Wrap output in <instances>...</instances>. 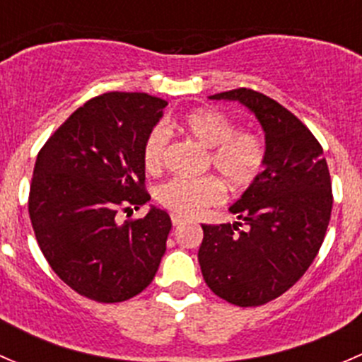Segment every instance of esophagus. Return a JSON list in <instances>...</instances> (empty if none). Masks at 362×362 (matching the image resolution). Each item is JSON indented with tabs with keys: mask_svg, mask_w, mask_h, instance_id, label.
Masks as SVG:
<instances>
[{
	"mask_svg": "<svg viewBox=\"0 0 362 362\" xmlns=\"http://www.w3.org/2000/svg\"><path fill=\"white\" fill-rule=\"evenodd\" d=\"M171 222H173V226H180V224H184L185 218L180 217V215L173 214V215H171Z\"/></svg>",
	"mask_w": 362,
	"mask_h": 362,
	"instance_id": "obj_1",
	"label": "esophagus"
}]
</instances>
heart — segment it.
<instances>
[{"mask_svg":"<svg viewBox=\"0 0 362 362\" xmlns=\"http://www.w3.org/2000/svg\"><path fill=\"white\" fill-rule=\"evenodd\" d=\"M178 127L194 138L204 148H211V168L233 191L247 189L261 173L266 147L261 136L250 131H236L235 122L214 108H198L185 113ZM166 127L156 126L144 144V164L148 171H158L166 156ZM164 206L180 215H198L206 206L222 199V187L215 178H171L159 189Z\"/></svg>","mask_w":362,"mask_h":362,"instance_id":"1","label":"heart"}]
</instances>
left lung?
Returning <instances> with one entry per match:
<instances>
[{
  "instance_id": "8db88e82",
  "label": "left lung",
  "mask_w": 362,
  "mask_h": 362,
  "mask_svg": "<svg viewBox=\"0 0 362 362\" xmlns=\"http://www.w3.org/2000/svg\"><path fill=\"white\" fill-rule=\"evenodd\" d=\"M208 98L236 101L257 119L266 159L229 206L240 222L202 226L198 261L218 298L236 306L264 305L305 275L322 245L333 208L329 170L308 127L272 98L252 89Z\"/></svg>"
}]
</instances>
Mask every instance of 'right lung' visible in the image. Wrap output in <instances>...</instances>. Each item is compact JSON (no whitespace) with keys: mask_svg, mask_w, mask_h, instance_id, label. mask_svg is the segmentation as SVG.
<instances>
[{"mask_svg":"<svg viewBox=\"0 0 362 362\" xmlns=\"http://www.w3.org/2000/svg\"><path fill=\"white\" fill-rule=\"evenodd\" d=\"M166 101L145 93H107L75 110L36 158L29 191L33 231L50 268L78 294L119 303L140 294L166 252L171 218L145 192L144 144Z\"/></svg>","mask_w":362,"mask_h":362,"instance_id":"obj_1","label":"right lung"}]
</instances>
